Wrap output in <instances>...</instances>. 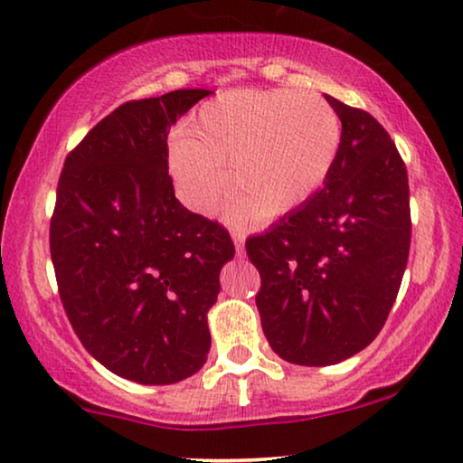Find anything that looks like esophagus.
Here are the masks:
<instances>
[{"instance_id": "34e87169", "label": "esophagus", "mask_w": 463, "mask_h": 463, "mask_svg": "<svg viewBox=\"0 0 463 463\" xmlns=\"http://www.w3.org/2000/svg\"><path fill=\"white\" fill-rule=\"evenodd\" d=\"M232 238H233V244H236L238 257H242L244 255V233L242 232H232Z\"/></svg>"}]
</instances>
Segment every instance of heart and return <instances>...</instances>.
<instances>
[{
  "instance_id": "obj_1",
  "label": "heart",
  "mask_w": 463,
  "mask_h": 463,
  "mask_svg": "<svg viewBox=\"0 0 463 463\" xmlns=\"http://www.w3.org/2000/svg\"><path fill=\"white\" fill-rule=\"evenodd\" d=\"M341 119L314 92L233 90L202 105L189 135L170 143L168 166L181 200L211 214L232 194L233 219L284 217L325 185L341 147Z\"/></svg>"
}]
</instances>
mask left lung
Masks as SVG:
<instances>
[{"instance_id": "obj_1", "label": "left lung", "mask_w": 463, "mask_h": 463, "mask_svg": "<svg viewBox=\"0 0 463 463\" xmlns=\"http://www.w3.org/2000/svg\"><path fill=\"white\" fill-rule=\"evenodd\" d=\"M341 119L337 162L318 194L246 240L261 276L265 337L293 364L326 366L382 331L407 268L409 176L371 113L326 97Z\"/></svg>"}]
</instances>
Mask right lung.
<instances>
[{
	"mask_svg": "<svg viewBox=\"0 0 463 463\" xmlns=\"http://www.w3.org/2000/svg\"><path fill=\"white\" fill-rule=\"evenodd\" d=\"M211 90L128 100L65 157L50 219L59 295L81 345L130 382L166 385L206 363V312L233 257L219 221L187 211L168 132Z\"/></svg>",
	"mask_w": 463,
	"mask_h": 463,
	"instance_id": "obj_1",
	"label": "right lung"
}]
</instances>
